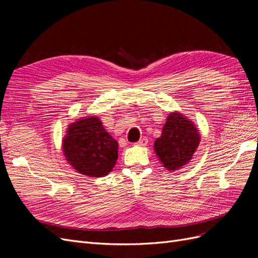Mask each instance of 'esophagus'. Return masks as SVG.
<instances>
[{"label": "esophagus", "mask_w": 258, "mask_h": 258, "mask_svg": "<svg viewBox=\"0 0 258 258\" xmlns=\"http://www.w3.org/2000/svg\"><path fill=\"white\" fill-rule=\"evenodd\" d=\"M148 143V139L146 137H143L142 139H140L139 141L136 143V145L138 146H145Z\"/></svg>", "instance_id": "34e87169"}]
</instances>
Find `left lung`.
<instances>
[{
	"label": "left lung",
	"instance_id": "1",
	"mask_svg": "<svg viewBox=\"0 0 258 258\" xmlns=\"http://www.w3.org/2000/svg\"><path fill=\"white\" fill-rule=\"evenodd\" d=\"M200 135L196 124L178 113H170L160 138L154 143V150L162 166L175 171L187 165L196 152Z\"/></svg>",
	"mask_w": 258,
	"mask_h": 258
}]
</instances>
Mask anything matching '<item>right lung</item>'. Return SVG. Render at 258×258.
<instances>
[{
    "label": "right lung",
    "mask_w": 258,
    "mask_h": 258,
    "mask_svg": "<svg viewBox=\"0 0 258 258\" xmlns=\"http://www.w3.org/2000/svg\"><path fill=\"white\" fill-rule=\"evenodd\" d=\"M62 142L68 162L77 172L90 177L107 175L118 158V143L96 116L69 124Z\"/></svg>",
    "instance_id": "add662e5"
}]
</instances>
